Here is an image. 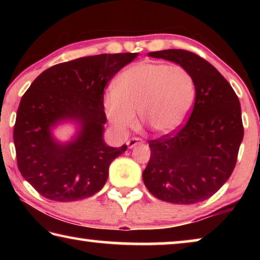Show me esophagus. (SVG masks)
Returning a JSON list of instances; mask_svg holds the SVG:
<instances>
[{
    "label": "esophagus",
    "mask_w": 260,
    "mask_h": 260,
    "mask_svg": "<svg viewBox=\"0 0 260 260\" xmlns=\"http://www.w3.org/2000/svg\"><path fill=\"white\" fill-rule=\"evenodd\" d=\"M142 143H144V141L142 139L133 138V139H131V140L127 141L126 144H127V147H128L129 149H132V148H134L135 146H138V144H142Z\"/></svg>",
    "instance_id": "obj_1"
}]
</instances>
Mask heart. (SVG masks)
I'll return each instance as SVG.
<instances>
[{
	"instance_id": "1",
	"label": "heart",
	"mask_w": 260,
	"mask_h": 260,
	"mask_svg": "<svg viewBox=\"0 0 260 260\" xmlns=\"http://www.w3.org/2000/svg\"><path fill=\"white\" fill-rule=\"evenodd\" d=\"M195 101V82L181 65L143 61L118 77L114 90L104 96L109 121L119 134L142 122L156 134L173 133L183 125Z\"/></svg>"
}]
</instances>
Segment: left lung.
Returning a JSON list of instances; mask_svg holds the SVG:
<instances>
[{"instance_id": "left-lung-1", "label": "left lung", "mask_w": 260, "mask_h": 260, "mask_svg": "<svg viewBox=\"0 0 260 260\" xmlns=\"http://www.w3.org/2000/svg\"><path fill=\"white\" fill-rule=\"evenodd\" d=\"M191 73L195 104L181 128L149 141L143 182L158 200L193 204L214 195L234 171L243 140L241 105L225 78L199 55L182 49L149 52Z\"/></svg>"}]
</instances>
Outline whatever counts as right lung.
I'll return each instance as SVG.
<instances>
[{"label":"right lung","mask_w":260,"mask_h":260,"mask_svg":"<svg viewBox=\"0 0 260 260\" xmlns=\"http://www.w3.org/2000/svg\"><path fill=\"white\" fill-rule=\"evenodd\" d=\"M139 54H102L54 65L32 82L20 100L14 127L17 165L40 195L56 202L93 196L107 182L109 166L126 144L112 148L103 140L104 88ZM74 121L76 138L59 144L51 128Z\"/></svg>","instance_id":"obj_1"}]
</instances>
